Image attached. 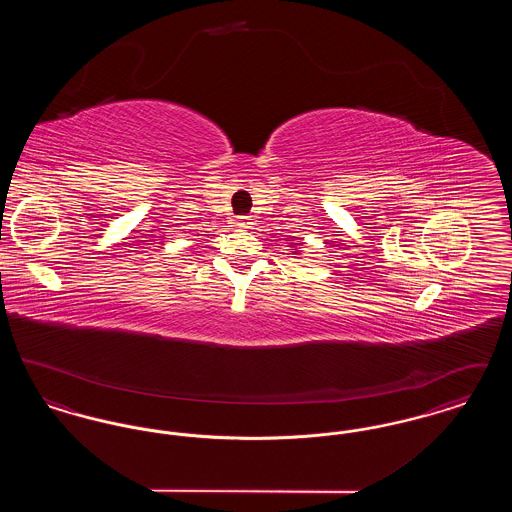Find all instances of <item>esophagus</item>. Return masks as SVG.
<instances>
[{
	"instance_id": "obj_1",
	"label": "esophagus",
	"mask_w": 512,
	"mask_h": 512,
	"mask_svg": "<svg viewBox=\"0 0 512 512\" xmlns=\"http://www.w3.org/2000/svg\"><path fill=\"white\" fill-rule=\"evenodd\" d=\"M236 224L242 226V228H251L253 219H251V217H236Z\"/></svg>"
}]
</instances>
